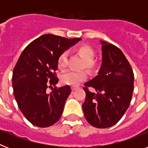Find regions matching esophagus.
<instances>
[{
	"instance_id": "esophagus-1",
	"label": "esophagus",
	"mask_w": 148,
	"mask_h": 148,
	"mask_svg": "<svg viewBox=\"0 0 148 148\" xmlns=\"http://www.w3.org/2000/svg\"><path fill=\"white\" fill-rule=\"evenodd\" d=\"M77 88V86H71V90H75Z\"/></svg>"
}]
</instances>
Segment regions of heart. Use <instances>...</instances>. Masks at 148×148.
<instances>
[{"label":"heart","instance_id":"heart-1","mask_svg":"<svg viewBox=\"0 0 148 148\" xmlns=\"http://www.w3.org/2000/svg\"><path fill=\"white\" fill-rule=\"evenodd\" d=\"M78 53L85 60V66L88 68H91L93 66V60L95 58V51L88 45H83L79 47L77 50ZM68 64V53L64 51L60 53L58 59V68L64 70ZM88 77V73L84 71H69L64 72L60 75L61 83L66 85H77L78 84L84 81Z\"/></svg>","mask_w":148,"mask_h":148}]
</instances>
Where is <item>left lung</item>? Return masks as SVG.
I'll list each match as a JSON object with an SVG mask.
<instances>
[{
  "mask_svg": "<svg viewBox=\"0 0 148 148\" xmlns=\"http://www.w3.org/2000/svg\"><path fill=\"white\" fill-rule=\"evenodd\" d=\"M102 60L97 76L84 84L82 104L86 120L97 128H107L119 121L132 98L134 77L125 56L114 45L100 40ZM94 88L90 92L88 87Z\"/></svg>",
  "mask_w": 148,
  "mask_h": 148,
  "instance_id": "8db88e82",
  "label": "left lung"
}]
</instances>
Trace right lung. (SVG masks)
Listing matches in <instances>:
<instances>
[{
    "label": "right lung",
    "mask_w": 148,
    "mask_h": 148,
    "mask_svg": "<svg viewBox=\"0 0 148 148\" xmlns=\"http://www.w3.org/2000/svg\"><path fill=\"white\" fill-rule=\"evenodd\" d=\"M53 34H44L27 45L13 71L12 85L18 108L34 126L47 127L60 119L66 100L71 92L69 86L54 88L60 54L81 40Z\"/></svg>",
    "instance_id": "1"
}]
</instances>
